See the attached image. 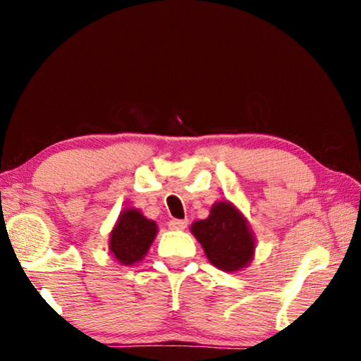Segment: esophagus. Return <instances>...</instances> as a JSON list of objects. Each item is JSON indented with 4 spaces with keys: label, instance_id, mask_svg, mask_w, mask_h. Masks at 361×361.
<instances>
[{
    "label": "esophagus",
    "instance_id": "esophagus-1",
    "mask_svg": "<svg viewBox=\"0 0 361 361\" xmlns=\"http://www.w3.org/2000/svg\"><path fill=\"white\" fill-rule=\"evenodd\" d=\"M186 226H188V219H170L169 221V228L175 231L186 229Z\"/></svg>",
    "mask_w": 361,
    "mask_h": 361
}]
</instances>
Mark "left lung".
Here are the masks:
<instances>
[{"instance_id":"obj_1","label":"left lung","mask_w":361,"mask_h":361,"mask_svg":"<svg viewBox=\"0 0 361 361\" xmlns=\"http://www.w3.org/2000/svg\"><path fill=\"white\" fill-rule=\"evenodd\" d=\"M191 231L204 247L207 258L221 271H239L252 259L253 234L243 216L229 202L213 205L210 216L195 221Z\"/></svg>"}]
</instances>
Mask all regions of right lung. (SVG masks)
Returning <instances> with one entry per match:
<instances>
[{
  "label": "right lung",
  "mask_w": 361,
  "mask_h": 361,
  "mask_svg": "<svg viewBox=\"0 0 361 361\" xmlns=\"http://www.w3.org/2000/svg\"><path fill=\"white\" fill-rule=\"evenodd\" d=\"M156 234L154 221L146 219L138 210L129 209L121 213L119 221L111 232L109 250L119 262L130 266L143 258Z\"/></svg>",
  "instance_id": "1"
}]
</instances>
